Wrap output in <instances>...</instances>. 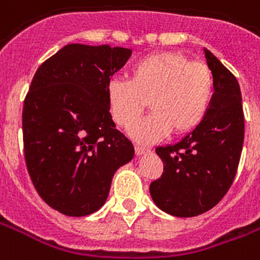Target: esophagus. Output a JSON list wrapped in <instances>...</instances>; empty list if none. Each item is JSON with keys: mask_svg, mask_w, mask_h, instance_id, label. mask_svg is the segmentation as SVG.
<instances>
[{"mask_svg": "<svg viewBox=\"0 0 260 260\" xmlns=\"http://www.w3.org/2000/svg\"><path fill=\"white\" fill-rule=\"evenodd\" d=\"M150 151V148L143 147V146H135V152L138 154V155H142V154H146V152Z\"/></svg>", "mask_w": 260, "mask_h": 260, "instance_id": "34e87169", "label": "esophagus"}]
</instances>
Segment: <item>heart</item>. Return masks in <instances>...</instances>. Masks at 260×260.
Instances as JSON below:
<instances>
[{
  "label": "heart",
  "mask_w": 260,
  "mask_h": 260,
  "mask_svg": "<svg viewBox=\"0 0 260 260\" xmlns=\"http://www.w3.org/2000/svg\"><path fill=\"white\" fill-rule=\"evenodd\" d=\"M106 94L114 121L125 128L138 120L148 99L151 113L129 134L138 142L151 143L172 129L176 135L191 132L203 121L213 99L214 79L203 62L164 51L136 61L129 79H110Z\"/></svg>",
  "instance_id": "heart-1"
}]
</instances>
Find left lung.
Returning <instances> with one entry per match:
<instances>
[{
    "label": "left lung",
    "mask_w": 260,
    "mask_h": 260,
    "mask_svg": "<svg viewBox=\"0 0 260 260\" xmlns=\"http://www.w3.org/2000/svg\"><path fill=\"white\" fill-rule=\"evenodd\" d=\"M205 57L214 79L209 112L178 143L155 148L164 173L150 184V195L162 211L174 217H195L218 205L235 180L243 150L239 82L207 49Z\"/></svg>",
    "instance_id": "left-lung-1"
}]
</instances>
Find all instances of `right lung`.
Returning <instances> with one entry per match:
<instances>
[{
  "instance_id": "obj_1",
  "label": "right lung",
  "mask_w": 260,
  "mask_h": 260,
  "mask_svg": "<svg viewBox=\"0 0 260 260\" xmlns=\"http://www.w3.org/2000/svg\"><path fill=\"white\" fill-rule=\"evenodd\" d=\"M131 49L71 43L34 76L23 108L29 177L51 209L69 217L95 213L112 178L135 148L112 120L106 87Z\"/></svg>"
}]
</instances>
